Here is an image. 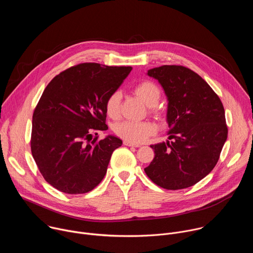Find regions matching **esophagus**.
Returning <instances> with one entry per match:
<instances>
[{
  "label": "esophagus",
  "mask_w": 253,
  "mask_h": 253,
  "mask_svg": "<svg viewBox=\"0 0 253 253\" xmlns=\"http://www.w3.org/2000/svg\"><path fill=\"white\" fill-rule=\"evenodd\" d=\"M123 144L125 146H130V147H140L139 144H135V143H131V142H128V141H124Z\"/></svg>",
  "instance_id": "esophagus-1"
}]
</instances>
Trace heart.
Here are the masks:
<instances>
[{"label": "heart", "instance_id": "1", "mask_svg": "<svg viewBox=\"0 0 253 253\" xmlns=\"http://www.w3.org/2000/svg\"><path fill=\"white\" fill-rule=\"evenodd\" d=\"M133 93L141 99L146 106L150 107V112L154 115L159 116L160 111L157 109L156 105L159 103L161 98V91L156 84L150 81H144L136 85L133 89ZM121 108V93L115 91L109 95L105 103V110L107 115L112 119H116L120 115ZM113 130L115 134L131 143H143L150 136L156 132V126L149 122H135V121H123L114 125Z\"/></svg>", "mask_w": 253, "mask_h": 253}]
</instances>
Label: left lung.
<instances>
[{
    "instance_id": "1",
    "label": "left lung",
    "mask_w": 253,
    "mask_h": 253,
    "mask_svg": "<svg viewBox=\"0 0 253 253\" xmlns=\"http://www.w3.org/2000/svg\"><path fill=\"white\" fill-rule=\"evenodd\" d=\"M168 100L170 140L151 145L155 156L144 171L168 190L190 187L217 163L227 139L223 105L212 88L192 70L164 65L148 70Z\"/></svg>"
}]
</instances>
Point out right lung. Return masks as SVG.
<instances>
[{
	"instance_id": "right-lung-1",
	"label": "right lung",
	"mask_w": 253,
	"mask_h": 253,
	"mask_svg": "<svg viewBox=\"0 0 253 253\" xmlns=\"http://www.w3.org/2000/svg\"><path fill=\"white\" fill-rule=\"evenodd\" d=\"M132 67L83 63L48 84L32 121L31 151L46 181L67 194L93 190L104 178L111 155L122 140L93 132L108 129L105 103Z\"/></svg>"
}]
</instances>
